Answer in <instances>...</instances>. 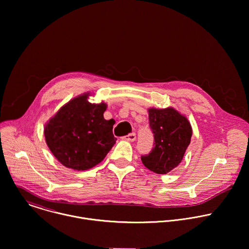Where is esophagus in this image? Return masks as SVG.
I'll use <instances>...</instances> for the list:
<instances>
[{
  "instance_id": "obj_1",
  "label": "esophagus",
  "mask_w": 249,
  "mask_h": 249,
  "mask_svg": "<svg viewBox=\"0 0 249 249\" xmlns=\"http://www.w3.org/2000/svg\"><path fill=\"white\" fill-rule=\"evenodd\" d=\"M122 139L125 141H128V142H134L136 140V134L135 133L128 134L127 136H124Z\"/></svg>"
}]
</instances>
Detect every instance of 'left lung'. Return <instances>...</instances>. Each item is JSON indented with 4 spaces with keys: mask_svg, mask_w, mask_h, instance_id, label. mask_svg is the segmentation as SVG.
I'll list each match as a JSON object with an SVG mask.
<instances>
[{
    "mask_svg": "<svg viewBox=\"0 0 249 249\" xmlns=\"http://www.w3.org/2000/svg\"><path fill=\"white\" fill-rule=\"evenodd\" d=\"M147 111L154 146L148 155L142 156V162L156 174H167L183 160L193 128L189 119L174 107H150Z\"/></svg>",
    "mask_w": 249,
    "mask_h": 249,
    "instance_id": "left-lung-1",
    "label": "left lung"
}]
</instances>
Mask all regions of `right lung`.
Returning a JSON list of instances; mask_svg holds the SVG:
<instances>
[{
  "instance_id": "right-lung-1",
  "label": "right lung",
  "mask_w": 249,
  "mask_h": 249,
  "mask_svg": "<svg viewBox=\"0 0 249 249\" xmlns=\"http://www.w3.org/2000/svg\"><path fill=\"white\" fill-rule=\"evenodd\" d=\"M91 93L77 96L62 106L45 127L47 145L63 166L84 171L102 162L116 142L113 124L104 118L107 105L92 104Z\"/></svg>"
}]
</instances>
